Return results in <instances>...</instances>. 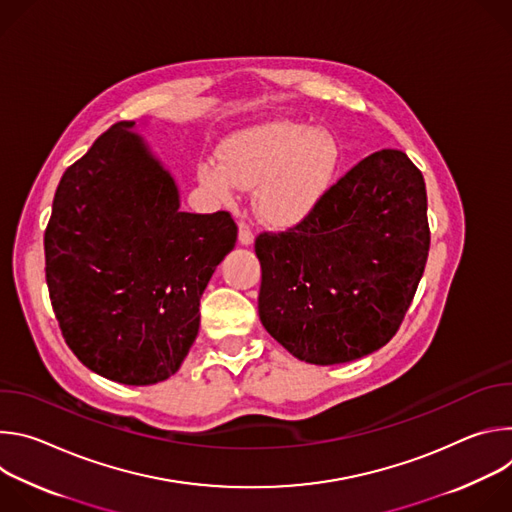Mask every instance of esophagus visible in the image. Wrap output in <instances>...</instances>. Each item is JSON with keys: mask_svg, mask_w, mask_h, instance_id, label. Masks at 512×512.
Masks as SVG:
<instances>
[{"mask_svg": "<svg viewBox=\"0 0 512 512\" xmlns=\"http://www.w3.org/2000/svg\"><path fill=\"white\" fill-rule=\"evenodd\" d=\"M255 241V235L247 223H239V243L245 247H251Z\"/></svg>", "mask_w": 512, "mask_h": 512, "instance_id": "obj_1", "label": "esophagus"}]
</instances>
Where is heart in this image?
Wrapping results in <instances>:
<instances>
[{
    "label": "heart",
    "instance_id": "obj_1",
    "mask_svg": "<svg viewBox=\"0 0 512 512\" xmlns=\"http://www.w3.org/2000/svg\"><path fill=\"white\" fill-rule=\"evenodd\" d=\"M336 170L338 145L326 131L298 121H269L231 135L221 162H204L198 176L221 202H233L239 188H255L257 216L283 229L316 210Z\"/></svg>",
    "mask_w": 512,
    "mask_h": 512
}]
</instances>
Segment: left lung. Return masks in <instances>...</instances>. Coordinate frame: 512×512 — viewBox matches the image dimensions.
<instances>
[{
    "mask_svg": "<svg viewBox=\"0 0 512 512\" xmlns=\"http://www.w3.org/2000/svg\"><path fill=\"white\" fill-rule=\"evenodd\" d=\"M429 251L421 172L399 150L358 162L285 233H261L259 318L291 354L340 364L399 330Z\"/></svg>",
    "mask_w": 512,
    "mask_h": 512,
    "instance_id": "obj_1",
    "label": "left lung"
}]
</instances>
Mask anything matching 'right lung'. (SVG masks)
Instances as JSON below:
<instances>
[{"label": "right lung", "mask_w": 512, "mask_h": 512, "mask_svg": "<svg viewBox=\"0 0 512 512\" xmlns=\"http://www.w3.org/2000/svg\"><path fill=\"white\" fill-rule=\"evenodd\" d=\"M133 127L115 123L62 174L44 253L68 348L93 373L143 387L180 369L237 225L225 210L182 212L172 174Z\"/></svg>", "instance_id": "1"}]
</instances>
